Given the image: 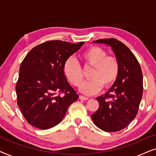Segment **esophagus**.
<instances>
[{
  "label": "esophagus",
  "instance_id": "obj_1",
  "mask_svg": "<svg viewBox=\"0 0 156 156\" xmlns=\"http://www.w3.org/2000/svg\"><path fill=\"white\" fill-rule=\"evenodd\" d=\"M79 98H80L81 100H84V101H86V100H88L89 99L88 97H84V96H82V95H80V97H79Z\"/></svg>",
  "mask_w": 156,
  "mask_h": 156
}]
</instances>
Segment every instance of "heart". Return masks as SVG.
I'll list each match as a JSON object with an SVG mask.
<instances>
[{
  "label": "heart",
  "instance_id": "heart-1",
  "mask_svg": "<svg viewBox=\"0 0 156 156\" xmlns=\"http://www.w3.org/2000/svg\"><path fill=\"white\" fill-rule=\"evenodd\" d=\"M80 58L85 67H92L89 76L91 80L82 84L84 80L82 68L73 58L64 64V73L72 86L80 87V91L85 95H94L102 89L111 87L116 82L120 73V63L114 56L108 55L104 49L97 46L87 48Z\"/></svg>",
  "mask_w": 156,
  "mask_h": 156
}]
</instances>
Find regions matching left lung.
Returning <instances> with one entry per match:
<instances>
[{
	"mask_svg": "<svg viewBox=\"0 0 156 156\" xmlns=\"http://www.w3.org/2000/svg\"><path fill=\"white\" fill-rule=\"evenodd\" d=\"M112 47L120 63L116 82L104 95L97 98L99 107L91 118L94 124L106 132L125 129L137 115L143 95V74L135 55L115 38L93 41Z\"/></svg>",
	"mask_w": 156,
	"mask_h": 156,
	"instance_id": "obj_1",
	"label": "left lung"
}]
</instances>
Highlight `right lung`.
<instances>
[{
	"label": "right lung",
	"mask_w": 156,
	"mask_h": 156,
	"mask_svg": "<svg viewBox=\"0 0 156 156\" xmlns=\"http://www.w3.org/2000/svg\"><path fill=\"white\" fill-rule=\"evenodd\" d=\"M83 44L50 40L33 48L23 60L16 87L17 104L33 126L49 129L58 124L77 100L63 67Z\"/></svg>",
	"instance_id": "1"
}]
</instances>
